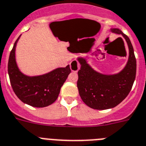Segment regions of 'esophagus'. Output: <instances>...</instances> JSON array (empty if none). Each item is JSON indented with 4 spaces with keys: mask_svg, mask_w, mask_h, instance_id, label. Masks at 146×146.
<instances>
[{
    "mask_svg": "<svg viewBox=\"0 0 146 146\" xmlns=\"http://www.w3.org/2000/svg\"><path fill=\"white\" fill-rule=\"evenodd\" d=\"M80 68V66L79 63L77 60H72L70 63V68L72 72H77L79 70Z\"/></svg>",
    "mask_w": 146,
    "mask_h": 146,
    "instance_id": "obj_1",
    "label": "esophagus"
}]
</instances>
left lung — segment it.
<instances>
[{
    "label": "left lung",
    "instance_id": "1",
    "mask_svg": "<svg viewBox=\"0 0 146 146\" xmlns=\"http://www.w3.org/2000/svg\"><path fill=\"white\" fill-rule=\"evenodd\" d=\"M111 32L121 34L128 44L129 59L123 70L114 74H102L88 64L86 58H78L80 96L88 107L98 110L112 109L121 103L129 94L136 77L137 63L130 39L117 28L111 29Z\"/></svg>",
    "mask_w": 146,
    "mask_h": 146
}]
</instances>
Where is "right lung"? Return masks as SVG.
Instances as JSON below:
<instances>
[{
  "label": "right lung",
  "instance_id": "add662e5",
  "mask_svg": "<svg viewBox=\"0 0 146 146\" xmlns=\"http://www.w3.org/2000/svg\"><path fill=\"white\" fill-rule=\"evenodd\" d=\"M20 37L14 43L9 58L8 74L12 89L26 104L37 108L48 106L58 99L60 88L70 74L69 65L42 75H26L21 72L15 59V48Z\"/></svg>",
  "mask_w": 146,
  "mask_h": 146
}]
</instances>
